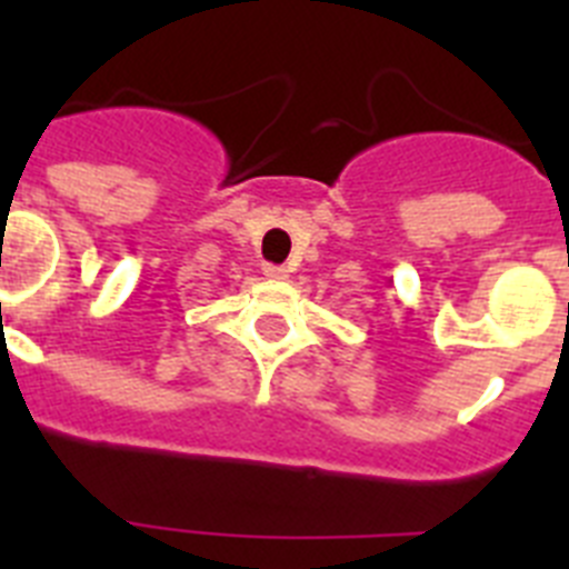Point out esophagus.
<instances>
[{
    "instance_id": "1",
    "label": "esophagus",
    "mask_w": 569,
    "mask_h": 569,
    "mask_svg": "<svg viewBox=\"0 0 569 569\" xmlns=\"http://www.w3.org/2000/svg\"><path fill=\"white\" fill-rule=\"evenodd\" d=\"M264 276H268V279H284V276H288V270L284 268H276V264H264Z\"/></svg>"
}]
</instances>
